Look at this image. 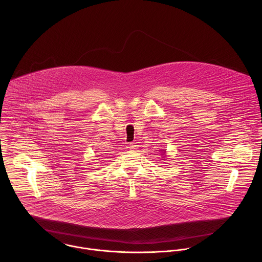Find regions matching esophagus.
Returning <instances> with one entry per match:
<instances>
[{
	"label": "esophagus",
	"instance_id": "obj_1",
	"mask_svg": "<svg viewBox=\"0 0 262 262\" xmlns=\"http://www.w3.org/2000/svg\"><path fill=\"white\" fill-rule=\"evenodd\" d=\"M136 147H137V145L135 143H130V145H129L130 149H136Z\"/></svg>",
	"mask_w": 262,
	"mask_h": 262
}]
</instances>
